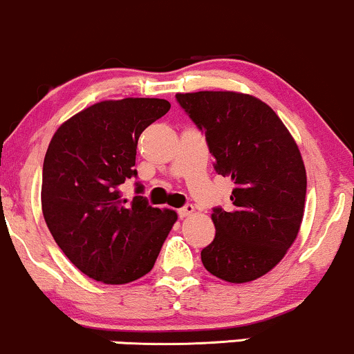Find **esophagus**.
<instances>
[{"label":"esophagus","instance_id":"esophagus-1","mask_svg":"<svg viewBox=\"0 0 354 354\" xmlns=\"http://www.w3.org/2000/svg\"><path fill=\"white\" fill-rule=\"evenodd\" d=\"M177 212H178V217H182V219H184V217L192 216V214L196 212V209H194V205H192V204H185L184 207L178 209Z\"/></svg>","mask_w":354,"mask_h":354}]
</instances>
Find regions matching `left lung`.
<instances>
[{"instance_id":"obj_1","label":"left lung","mask_w":354,"mask_h":354,"mask_svg":"<svg viewBox=\"0 0 354 354\" xmlns=\"http://www.w3.org/2000/svg\"><path fill=\"white\" fill-rule=\"evenodd\" d=\"M205 135L214 169L234 182L232 209H212L216 237L202 264L227 283L264 276L291 248L304 214L306 169L295 138L274 110L236 91L177 93Z\"/></svg>"}]
</instances>
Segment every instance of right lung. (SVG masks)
Listing matches in <instances>:
<instances>
[{
	"instance_id": "add662e5",
	"label": "right lung",
	"mask_w": 354,
	"mask_h": 354,
	"mask_svg": "<svg viewBox=\"0 0 354 354\" xmlns=\"http://www.w3.org/2000/svg\"><path fill=\"white\" fill-rule=\"evenodd\" d=\"M162 98L95 103L55 132L43 162L41 209L51 236L83 274L127 284L152 271L177 214L122 197L137 177L138 137L169 112ZM135 192L144 185L135 182Z\"/></svg>"
}]
</instances>
